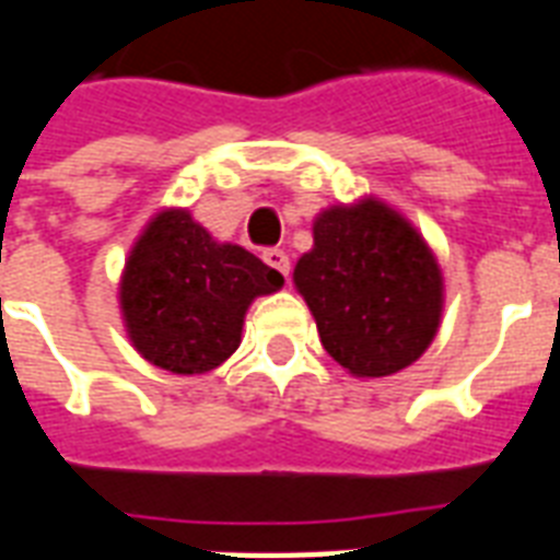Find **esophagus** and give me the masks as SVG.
<instances>
[{
  "instance_id": "obj_1",
  "label": "esophagus",
  "mask_w": 560,
  "mask_h": 560,
  "mask_svg": "<svg viewBox=\"0 0 560 560\" xmlns=\"http://www.w3.org/2000/svg\"><path fill=\"white\" fill-rule=\"evenodd\" d=\"M264 261L270 264L272 270H279L284 279L290 276V258L284 249H264Z\"/></svg>"
}]
</instances>
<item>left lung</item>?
I'll return each mask as SVG.
<instances>
[{"instance_id":"left-lung-1","label":"left lung","mask_w":560,"mask_h":560,"mask_svg":"<svg viewBox=\"0 0 560 560\" xmlns=\"http://www.w3.org/2000/svg\"><path fill=\"white\" fill-rule=\"evenodd\" d=\"M293 284L325 351L354 377H389L435 340L444 276L424 235L381 197L328 206Z\"/></svg>"}]
</instances>
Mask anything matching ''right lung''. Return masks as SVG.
<instances>
[{
    "label": "right lung",
    "instance_id": "1",
    "mask_svg": "<svg viewBox=\"0 0 560 560\" xmlns=\"http://www.w3.org/2000/svg\"><path fill=\"white\" fill-rule=\"evenodd\" d=\"M284 279L244 246L211 237L183 206L144 223L118 281V307L133 349L174 374H206L241 346L244 316Z\"/></svg>",
    "mask_w": 560,
    "mask_h": 560
}]
</instances>
